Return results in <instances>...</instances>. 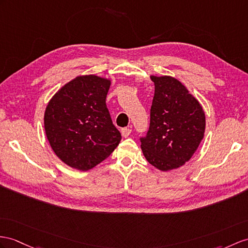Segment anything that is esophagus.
Returning a JSON list of instances; mask_svg holds the SVG:
<instances>
[{
  "label": "esophagus",
  "instance_id": "esophagus-1",
  "mask_svg": "<svg viewBox=\"0 0 248 248\" xmlns=\"http://www.w3.org/2000/svg\"><path fill=\"white\" fill-rule=\"evenodd\" d=\"M130 132H131V129L127 128V127L121 129V134H122L123 138H127L130 135Z\"/></svg>",
  "mask_w": 248,
  "mask_h": 248
}]
</instances>
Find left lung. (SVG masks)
Returning <instances> with one entry per match:
<instances>
[{"label": "left lung", "mask_w": 248, "mask_h": 248, "mask_svg": "<svg viewBox=\"0 0 248 248\" xmlns=\"http://www.w3.org/2000/svg\"><path fill=\"white\" fill-rule=\"evenodd\" d=\"M155 95L150 125L141 139L145 159L162 171L184 165L196 153L205 132L202 105L184 84L170 76H150Z\"/></svg>", "instance_id": "obj_1"}]
</instances>
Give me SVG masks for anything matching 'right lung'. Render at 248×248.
<instances>
[{"label":"right lung","instance_id":"add662e5","mask_svg":"<svg viewBox=\"0 0 248 248\" xmlns=\"http://www.w3.org/2000/svg\"><path fill=\"white\" fill-rule=\"evenodd\" d=\"M110 85V78L78 76L48 102L44 113L47 140L58 158L71 168L93 170L121 141L106 107Z\"/></svg>","mask_w":248,"mask_h":248}]
</instances>
